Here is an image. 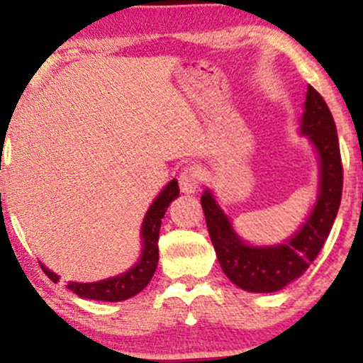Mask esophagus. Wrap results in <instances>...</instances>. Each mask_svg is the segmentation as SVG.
Segmentation results:
<instances>
[{
  "mask_svg": "<svg viewBox=\"0 0 363 363\" xmlns=\"http://www.w3.org/2000/svg\"><path fill=\"white\" fill-rule=\"evenodd\" d=\"M199 184H201V170L196 165L186 167L179 176V187H181L182 193H194Z\"/></svg>",
  "mask_w": 363,
  "mask_h": 363,
  "instance_id": "obj_1",
  "label": "esophagus"
}]
</instances>
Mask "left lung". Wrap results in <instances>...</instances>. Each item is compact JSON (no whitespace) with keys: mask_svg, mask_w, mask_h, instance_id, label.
I'll use <instances>...</instances> for the list:
<instances>
[{"mask_svg":"<svg viewBox=\"0 0 363 363\" xmlns=\"http://www.w3.org/2000/svg\"><path fill=\"white\" fill-rule=\"evenodd\" d=\"M302 133L320 157V189L314 210L297 235L274 247H251L234 228L208 191L201 196L206 227L223 273L242 290L277 291L298 278L318 257L335 223L343 191V164L336 124L328 104L314 86H307Z\"/></svg>","mask_w":363,"mask_h":363,"instance_id":"8db88e82","label":"left lung"}]
</instances>
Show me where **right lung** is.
Returning <instances> with one entry per match:
<instances>
[{"label":"right lung","instance_id":"1","mask_svg":"<svg viewBox=\"0 0 363 363\" xmlns=\"http://www.w3.org/2000/svg\"><path fill=\"white\" fill-rule=\"evenodd\" d=\"M179 196L177 181H170L165 189L158 194V198L150 206L147 216L143 220V227H141V237H143V251H141V259L138 264L133 266L129 272L119 274L116 278L109 280H101L95 283H77L68 281V289L77 294L78 297L91 298V301H104V302H121L133 295L140 294L145 286L152 280L153 273L157 269L158 262V235H160V223L164 218L167 206L172 199ZM43 272L48 274V278L56 283L60 278L54 274L51 269L40 264Z\"/></svg>","mask_w":363,"mask_h":363}]
</instances>
